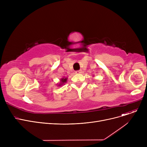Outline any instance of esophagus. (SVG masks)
I'll return each instance as SVG.
<instances>
[{"label": "esophagus", "instance_id": "esophagus-1", "mask_svg": "<svg viewBox=\"0 0 147 147\" xmlns=\"http://www.w3.org/2000/svg\"><path fill=\"white\" fill-rule=\"evenodd\" d=\"M76 74H80L82 73V70H79V71H76Z\"/></svg>", "mask_w": 147, "mask_h": 147}]
</instances>
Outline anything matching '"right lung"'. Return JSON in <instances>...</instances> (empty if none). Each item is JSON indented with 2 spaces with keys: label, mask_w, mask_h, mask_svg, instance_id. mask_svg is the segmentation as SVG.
I'll return each instance as SVG.
<instances>
[{
  "label": "right lung",
  "mask_w": 147,
  "mask_h": 147,
  "mask_svg": "<svg viewBox=\"0 0 147 147\" xmlns=\"http://www.w3.org/2000/svg\"><path fill=\"white\" fill-rule=\"evenodd\" d=\"M67 79H68L67 78H61V79H60L59 83H57V85L58 86H61L64 85V84H65V83L67 82Z\"/></svg>",
  "instance_id": "add662e5"
}]
</instances>
